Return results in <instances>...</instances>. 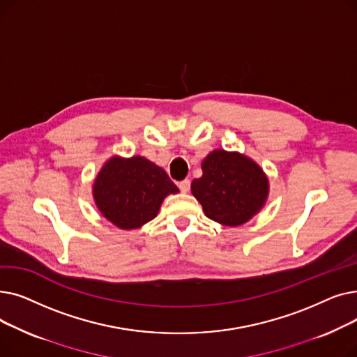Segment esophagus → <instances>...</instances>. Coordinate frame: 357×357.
<instances>
[{
	"label": "esophagus",
	"mask_w": 357,
	"mask_h": 357,
	"mask_svg": "<svg viewBox=\"0 0 357 357\" xmlns=\"http://www.w3.org/2000/svg\"><path fill=\"white\" fill-rule=\"evenodd\" d=\"M178 186H179V190H181V192H183V194H186L190 191V186H191V181L190 179H183V181H181L179 183H178Z\"/></svg>",
	"instance_id": "34e87169"
}]
</instances>
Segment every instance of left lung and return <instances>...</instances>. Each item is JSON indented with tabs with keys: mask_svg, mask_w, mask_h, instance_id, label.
Wrapping results in <instances>:
<instances>
[{
	"mask_svg": "<svg viewBox=\"0 0 357 357\" xmlns=\"http://www.w3.org/2000/svg\"><path fill=\"white\" fill-rule=\"evenodd\" d=\"M191 191L205 215L236 227L264 207L269 185L264 171L249 158L214 150L204 159L202 176L192 181Z\"/></svg>",
	"mask_w": 357,
	"mask_h": 357,
	"instance_id": "obj_1",
	"label": "left lung"
}]
</instances>
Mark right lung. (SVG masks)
Listing matches in <instances>:
<instances>
[{"instance_id": "right-lung-1", "label": "right lung", "mask_w": 357, "mask_h": 357, "mask_svg": "<svg viewBox=\"0 0 357 357\" xmlns=\"http://www.w3.org/2000/svg\"><path fill=\"white\" fill-rule=\"evenodd\" d=\"M92 190L102 215L126 230L153 220L163 198L179 191L162 167L140 156L109 159Z\"/></svg>"}]
</instances>
